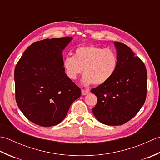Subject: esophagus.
<instances>
[{"label": "esophagus", "mask_w": 160, "mask_h": 160, "mask_svg": "<svg viewBox=\"0 0 160 160\" xmlns=\"http://www.w3.org/2000/svg\"><path fill=\"white\" fill-rule=\"evenodd\" d=\"M89 93V91L88 89H82V94L83 96H86L88 93Z\"/></svg>", "instance_id": "obj_1"}]
</instances>
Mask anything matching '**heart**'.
<instances>
[{"label":"heart","instance_id":"b5f03b06","mask_svg":"<svg viewBox=\"0 0 160 160\" xmlns=\"http://www.w3.org/2000/svg\"><path fill=\"white\" fill-rule=\"evenodd\" d=\"M118 59L113 50L97 46L80 47L73 56H67L63 66L67 76L76 80L82 73L84 85H101L108 82L117 69Z\"/></svg>","mask_w":160,"mask_h":160}]
</instances>
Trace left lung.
<instances>
[{
    "instance_id": "1",
    "label": "left lung",
    "mask_w": 160,
    "mask_h": 160,
    "mask_svg": "<svg viewBox=\"0 0 160 160\" xmlns=\"http://www.w3.org/2000/svg\"><path fill=\"white\" fill-rule=\"evenodd\" d=\"M118 64L111 79L91 90L98 102L93 113L102 124H125L143 106L147 92V73L145 64L130 47L114 42Z\"/></svg>"
}]
</instances>
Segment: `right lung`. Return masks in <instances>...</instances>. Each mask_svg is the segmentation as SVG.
<instances>
[{
  "label": "right lung",
  "instance_id": "right-lung-1",
  "mask_svg": "<svg viewBox=\"0 0 160 160\" xmlns=\"http://www.w3.org/2000/svg\"><path fill=\"white\" fill-rule=\"evenodd\" d=\"M71 37L32 44L14 70L16 103L24 115L42 127L58 124L81 90L64 72L62 50Z\"/></svg>",
  "mask_w": 160,
  "mask_h": 160
}]
</instances>
